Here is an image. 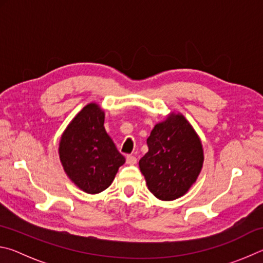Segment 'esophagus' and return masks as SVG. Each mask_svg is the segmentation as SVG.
I'll list each match as a JSON object with an SVG mask.
<instances>
[{
  "instance_id": "obj_1",
  "label": "esophagus",
  "mask_w": 263,
  "mask_h": 263,
  "mask_svg": "<svg viewBox=\"0 0 263 263\" xmlns=\"http://www.w3.org/2000/svg\"><path fill=\"white\" fill-rule=\"evenodd\" d=\"M126 163L133 166V164L137 163V158L133 157V155H127V157H126Z\"/></svg>"
}]
</instances>
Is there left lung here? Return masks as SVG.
<instances>
[{
    "label": "left lung",
    "instance_id": "1",
    "mask_svg": "<svg viewBox=\"0 0 263 263\" xmlns=\"http://www.w3.org/2000/svg\"><path fill=\"white\" fill-rule=\"evenodd\" d=\"M148 152L139 160L146 184L161 201L183 196L202 171L204 154L197 133L181 114L171 112L147 138Z\"/></svg>",
    "mask_w": 263,
    "mask_h": 263
}]
</instances>
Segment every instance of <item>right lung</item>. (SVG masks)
I'll list each match as a JSON object with an SVG mask.
<instances>
[{
	"label": "right lung",
	"mask_w": 263,
	"mask_h": 263,
	"mask_svg": "<svg viewBox=\"0 0 263 263\" xmlns=\"http://www.w3.org/2000/svg\"><path fill=\"white\" fill-rule=\"evenodd\" d=\"M59 157L70 181L87 194L108 188L125 162L105 131L104 111L96 103L87 104L66 127Z\"/></svg>",
	"instance_id": "right-lung-1"
}]
</instances>
